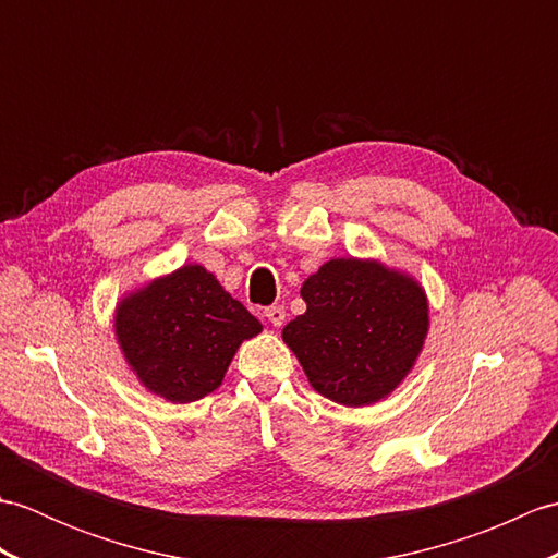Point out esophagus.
I'll return each mask as SVG.
<instances>
[{
  "instance_id": "esophagus-1",
  "label": "esophagus",
  "mask_w": 558,
  "mask_h": 558,
  "mask_svg": "<svg viewBox=\"0 0 558 558\" xmlns=\"http://www.w3.org/2000/svg\"><path fill=\"white\" fill-rule=\"evenodd\" d=\"M266 318H268L272 326L280 328L282 324H286V310H282V306H268Z\"/></svg>"
}]
</instances>
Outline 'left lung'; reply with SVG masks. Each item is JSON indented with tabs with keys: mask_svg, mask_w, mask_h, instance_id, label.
<instances>
[{
	"mask_svg": "<svg viewBox=\"0 0 558 558\" xmlns=\"http://www.w3.org/2000/svg\"><path fill=\"white\" fill-rule=\"evenodd\" d=\"M306 312L282 328L312 388L366 408L405 381L429 333L422 282L378 258H330L304 280Z\"/></svg>",
	"mask_w": 558,
	"mask_h": 558,
	"instance_id": "8db88e82",
	"label": "left lung"
}]
</instances>
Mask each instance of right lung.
I'll use <instances>...</instances> for the list:
<instances>
[{"instance_id":"add662e5","label":"right lung","mask_w":558,"mask_h":558,"mask_svg":"<svg viewBox=\"0 0 558 558\" xmlns=\"http://www.w3.org/2000/svg\"><path fill=\"white\" fill-rule=\"evenodd\" d=\"M114 338L148 393L194 402L213 393L244 340L264 326L198 264L153 278L114 306Z\"/></svg>"}]
</instances>
